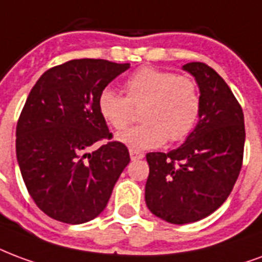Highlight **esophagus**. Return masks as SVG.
Returning <instances> with one entry per match:
<instances>
[{"label": "esophagus", "mask_w": 262, "mask_h": 262, "mask_svg": "<svg viewBox=\"0 0 262 262\" xmlns=\"http://www.w3.org/2000/svg\"><path fill=\"white\" fill-rule=\"evenodd\" d=\"M129 154H130V158L133 161L136 160H143L144 158V154L140 152V151H136V150H129Z\"/></svg>", "instance_id": "34e87169"}]
</instances>
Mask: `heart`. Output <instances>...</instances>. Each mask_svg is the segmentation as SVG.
<instances>
[{
  "label": "heart",
  "mask_w": 262,
  "mask_h": 262,
  "mask_svg": "<svg viewBox=\"0 0 262 262\" xmlns=\"http://www.w3.org/2000/svg\"><path fill=\"white\" fill-rule=\"evenodd\" d=\"M126 97L104 89L98 111L116 130L129 125L140 110L143 123L116 135L132 150H151L169 139L179 141L194 127L200 114V93L191 79L156 68H141L125 82Z\"/></svg>",
  "instance_id": "heart-1"
}]
</instances>
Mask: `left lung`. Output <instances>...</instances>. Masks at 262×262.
<instances>
[{"label":"left lung","mask_w":262,"mask_h":262,"mask_svg":"<svg viewBox=\"0 0 262 262\" xmlns=\"http://www.w3.org/2000/svg\"><path fill=\"white\" fill-rule=\"evenodd\" d=\"M200 90L197 125L169 152H148L146 204L169 224L197 222L220 208L242 169L245 116L229 86L203 62L182 67Z\"/></svg>","instance_id":"obj_1"}]
</instances>
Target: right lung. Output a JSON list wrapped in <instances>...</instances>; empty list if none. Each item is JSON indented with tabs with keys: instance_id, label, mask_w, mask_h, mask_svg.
Here are the masks:
<instances>
[{
	"instance_id": "obj_1",
	"label": "right lung",
	"mask_w": 262,
	"mask_h": 262,
	"mask_svg": "<svg viewBox=\"0 0 262 262\" xmlns=\"http://www.w3.org/2000/svg\"><path fill=\"white\" fill-rule=\"evenodd\" d=\"M130 63L72 59L44 72L16 126V158L29 194L52 220L79 225L105 210L130 157L111 139L98 97Z\"/></svg>"
}]
</instances>
